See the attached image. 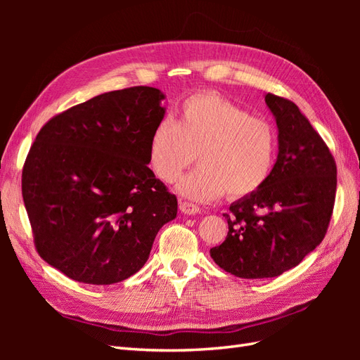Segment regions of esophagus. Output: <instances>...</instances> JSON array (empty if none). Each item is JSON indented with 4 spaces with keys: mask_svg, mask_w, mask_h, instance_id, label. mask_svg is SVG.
Wrapping results in <instances>:
<instances>
[{
    "mask_svg": "<svg viewBox=\"0 0 360 360\" xmlns=\"http://www.w3.org/2000/svg\"><path fill=\"white\" fill-rule=\"evenodd\" d=\"M180 212L183 214H198L200 213V207L197 204L193 202H189V201H181L180 202Z\"/></svg>",
    "mask_w": 360,
    "mask_h": 360,
    "instance_id": "34e87169",
    "label": "esophagus"
}]
</instances>
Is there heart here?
<instances>
[{"label":"heart","mask_w":360,"mask_h":360,"mask_svg":"<svg viewBox=\"0 0 360 360\" xmlns=\"http://www.w3.org/2000/svg\"><path fill=\"white\" fill-rule=\"evenodd\" d=\"M278 136L267 120L214 93L188 97L177 123L162 118L150 136L148 162L165 183L176 181L198 156L200 167L183 177L179 192L197 201L226 193L242 200L267 183L275 167Z\"/></svg>","instance_id":"heart-1"}]
</instances>
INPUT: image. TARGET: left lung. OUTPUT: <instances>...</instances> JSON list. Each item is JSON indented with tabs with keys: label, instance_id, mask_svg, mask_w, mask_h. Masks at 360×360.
I'll list each match as a JSON object with an SVG mask.
<instances>
[{
	"label": "left lung",
	"instance_id": "8db88e82",
	"mask_svg": "<svg viewBox=\"0 0 360 360\" xmlns=\"http://www.w3.org/2000/svg\"><path fill=\"white\" fill-rule=\"evenodd\" d=\"M279 153L267 183L224 213L228 234L210 249L214 263L245 279L275 278L296 267L328 233L336 163L296 103L267 93Z\"/></svg>",
	"mask_w": 360,
	"mask_h": 360
}]
</instances>
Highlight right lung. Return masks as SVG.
<instances>
[{"instance_id":"1","label":"right lung","mask_w":360,"mask_h":360,"mask_svg":"<svg viewBox=\"0 0 360 360\" xmlns=\"http://www.w3.org/2000/svg\"><path fill=\"white\" fill-rule=\"evenodd\" d=\"M163 93L130 86L96 96L40 129L22 169L39 255L73 281L110 285L135 275L177 197L148 162Z\"/></svg>"}]
</instances>
